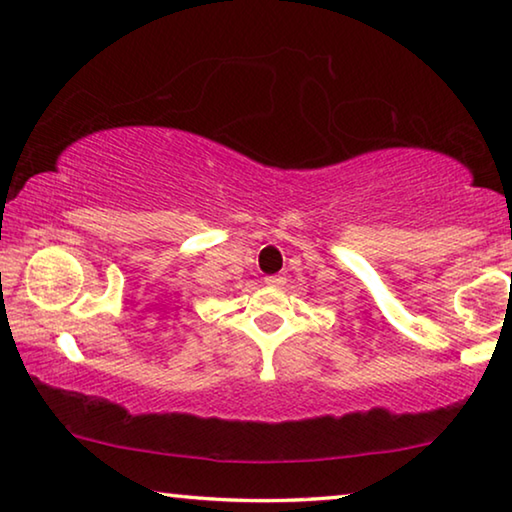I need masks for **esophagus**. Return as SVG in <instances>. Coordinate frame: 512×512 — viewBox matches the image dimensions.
Segmentation results:
<instances>
[{"instance_id":"34e87169","label":"esophagus","mask_w":512,"mask_h":512,"mask_svg":"<svg viewBox=\"0 0 512 512\" xmlns=\"http://www.w3.org/2000/svg\"><path fill=\"white\" fill-rule=\"evenodd\" d=\"M264 282L269 287H282V285H285V278H280V275H266Z\"/></svg>"}]
</instances>
